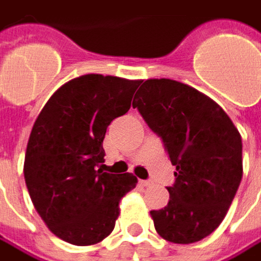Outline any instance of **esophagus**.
Listing matches in <instances>:
<instances>
[{"instance_id": "obj_1", "label": "esophagus", "mask_w": 261, "mask_h": 261, "mask_svg": "<svg viewBox=\"0 0 261 261\" xmlns=\"http://www.w3.org/2000/svg\"><path fill=\"white\" fill-rule=\"evenodd\" d=\"M139 184L143 186V187H149V186L152 184V181H149V179H140V181H139Z\"/></svg>"}]
</instances>
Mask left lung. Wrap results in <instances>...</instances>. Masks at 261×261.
I'll return each mask as SVG.
<instances>
[{
    "label": "left lung",
    "mask_w": 261,
    "mask_h": 261,
    "mask_svg": "<svg viewBox=\"0 0 261 261\" xmlns=\"http://www.w3.org/2000/svg\"><path fill=\"white\" fill-rule=\"evenodd\" d=\"M133 108L176 168L168 204L150 212L154 229L169 243H197L221 225L240 187L241 134L215 100L171 79L143 82Z\"/></svg>",
    "instance_id": "obj_1"
}]
</instances>
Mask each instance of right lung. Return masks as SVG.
<instances>
[{
  "label": "right lung",
  "instance_id": "obj_1",
  "mask_svg": "<svg viewBox=\"0 0 261 261\" xmlns=\"http://www.w3.org/2000/svg\"><path fill=\"white\" fill-rule=\"evenodd\" d=\"M140 80L86 74L63 85L33 124L24 181L42 221L74 245L100 243L114 231L119 201L136 187L133 174H108L103 139L127 114Z\"/></svg>",
  "mask_w": 261,
  "mask_h": 261
}]
</instances>
